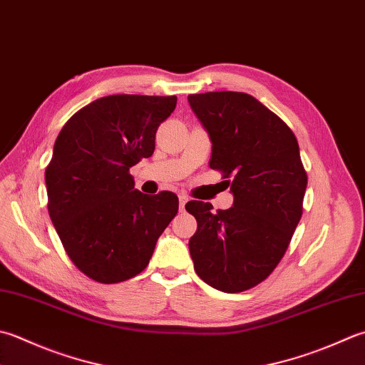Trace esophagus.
I'll use <instances>...</instances> for the list:
<instances>
[{"label": "esophagus", "instance_id": "obj_1", "mask_svg": "<svg viewBox=\"0 0 365 365\" xmlns=\"http://www.w3.org/2000/svg\"><path fill=\"white\" fill-rule=\"evenodd\" d=\"M187 201H188V197L185 196V195H180V196H178V202H180V209H183L185 204H187Z\"/></svg>", "mask_w": 365, "mask_h": 365}]
</instances>
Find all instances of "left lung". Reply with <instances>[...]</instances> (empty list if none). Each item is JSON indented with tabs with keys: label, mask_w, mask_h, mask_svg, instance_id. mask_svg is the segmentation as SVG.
Listing matches in <instances>:
<instances>
[{
	"label": "left lung",
	"mask_w": 365,
	"mask_h": 365,
	"mask_svg": "<svg viewBox=\"0 0 365 365\" xmlns=\"http://www.w3.org/2000/svg\"><path fill=\"white\" fill-rule=\"evenodd\" d=\"M209 133V166L230 178L234 204L185 205L197 221L190 239L196 274L212 288L242 292L274 272L302 217L307 173L294 133L258 99L237 91L190 95Z\"/></svg>",
	"instance_id": "8db88e82"
}]
</instances>
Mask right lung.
I'll list each match as a JSON object with an SVG mask.
<instances>
[{
  "label": "right lung",
  "instance_id": "right-lung-1",
  "mask_svg": "<svg viewBox=\"0 0 365 365\" xmlns=\"http://www.w3.org/2000/svg\"><path fill=\"white\" fill-rule=\"evenodd\" d=\"M175 104V96L99 98L55 140L46 169L48 215L69 259L91 280L110 284L140 274L177 215V195H142L130 174L153 155L156 130Z\"/></svg>",
  "mask_w": 365,
  "mask_h": 365
}]
</instances>
